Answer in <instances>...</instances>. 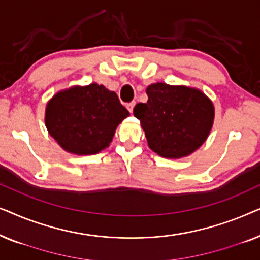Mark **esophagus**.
Instances as JSON below:
<instances>
[{
  "instance_id": "obj_1",
  "label": "esophagus",
  "mask_w": 260,
  "mask_h": 260,
  "mask_svg": "<svg viewBox=\"0 0 260 260\" xmlns=\"http://www.w3.org/2000/svg\"><path fill=\"white\" fill-rule=\"evenodd\" d=\"M135 105H136V102H131V103H129V104L126 105V108H127V110H129L130 112H133Z\"/></svg>"
}]
</instances>
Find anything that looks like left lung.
<instances>
[{"label": "left lung", "instance_id": "1", "mask_svg": "<svg viewBox=\"0 0 260 260\" xmlns=\"http://www.w3.org/2000/svg\"><path fill=\"white\" fill-rule=\"evenodd\" d=\"M148 102L138 103L134 116L141 120L149 148L168 158L187 156L208 137L214 119L212 102L195 88L151 84Z\"/></svg>", "mask_w": 260, "mask_h": 260}]
</instances>
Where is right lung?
Here are the masks:
<instances>
[{
    "label": "right lung",
    "mask_w": 260,
    "mask_h": 260,
    "mask_svg": "<svg viewBox=\"0 0 260 260\" xmlns=\"http://www.w3.org/2000/svg\"><path fill=\"white\" fill-rule=\"evenodd\" d=\"M129 115L115 92L93 83L56 93L46 108V126L66 151L92 155L109 147Z\"/></svg>",
    "instance_id": "right-lung-1"
}]
</instances>
